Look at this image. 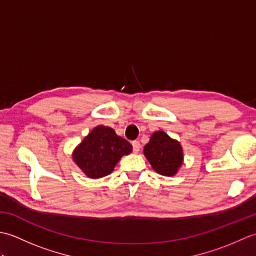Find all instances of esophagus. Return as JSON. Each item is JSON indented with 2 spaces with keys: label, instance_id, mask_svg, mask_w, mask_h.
<instances>
[{
  "label": "esophagus",
  "instance_id": "obj_1",
  "mask_svg": "<svg viewBox=\"0 0 256 256\" xmlns=\"http://www.w3.org/2000/svg\"><path fill=\"white\" fill-rule=\"evenodd\" d=\"M132 145H133V152H134V153H138L140 150V144L138 140H133Z\"/></svg>",
  "mask_w": 256,
  "mask_h": 256
}]
</instances>
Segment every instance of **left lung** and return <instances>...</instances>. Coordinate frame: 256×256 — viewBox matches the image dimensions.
Segmentation results:
<instances>
[{
	"mask_svg": "<svg viewBox=\"0 0 256 256\" xmlns=\"http://www.w3.org/2000/svg\"><path fill=\"white\" fill-rule=\"evenodd\" d=\"M144 155L153 170L162 176H175L184 162L182 146L164 131L150 135L144 146Z\"/></svg>",
	"mask_w": 256,
	"mask_h": 256,
	"instance_id": "8db88e82",
	"label": "left lung"
}]
</instances>
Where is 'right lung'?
<instances>
[{"mask_svg":"<svg viewBox=\"0 0 256 256\" xmlns=\"http://www.w3.org/2000/svg\"><path fill=\"white\" fill-rule=\"evenodd\" d=\"M132 150L131 143L113 128L98 125L74 150L72 160L86 177L99 179L110 175L122 156Z\"/></svg>","mask_w":256,"mask_h":256,"instance_id":"obj_1","label":"right lung"}]
</instances>
